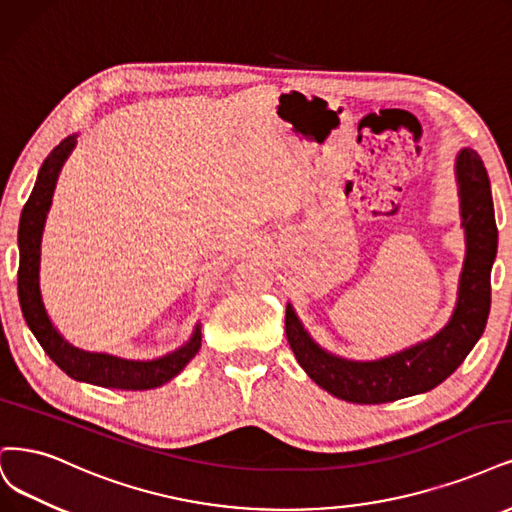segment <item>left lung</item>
I'll list each match as a JSON object with an SVG mask.
<instances>
[{
  "label": "left lung",
  "instance_id": "8db88e82",
  "mask_svg": "<svg viewBox=\"0 0 512 512\" xmlns=\"http://www.w3.org/2000/svg\"><path fill=\"white\" fill-rule=\"evenodd\" d=\"M466 231V260L460 296L449 324L436 337L375 362H351L317 347L286 307V334L305 373L332 396L356 404H383L428 392L460 366L481 339L491 305V264L498 250V226L487 169L481 156L464 148L455 163Z\"/></svg>",
  "mask_w": 512,
  "mask_h": 512
}]
</instances>
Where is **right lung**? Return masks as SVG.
Wrapping results in <instances>:
<instances>
[{
	"instance_id": "1",
	"label": "right lung",
	"mask_w": 512,
	"mask_h": 512,
	"mask_svg": "<svg viewBox=\"0 0 512 512\" xmlns=\"http://www.w3.org/2000/svg\"><path fill=\"white\" fill-rule=\"evenodd\" d=\"M76 146V135L65 137L63 142L52 150L44 165L40 167L38 180L31 190V195L23 207L21 224H19V301L25 315V322L35 334V339L42 345L48 358L55 362L63 373L76 381H86L112 390H152L173 379L180 370L197 356L201 347V328H195L192 339L173 354H167L150 362H133L122 360L108 354H91V351L76 349L69 345L57 328L52 326L50 317L44 309L40 294V243L46 214L52 203L59 171L65 158Z\"/></svg>"
}]
</instances>
